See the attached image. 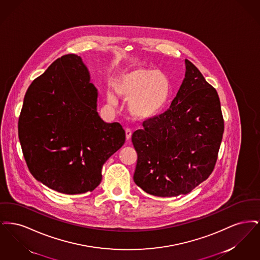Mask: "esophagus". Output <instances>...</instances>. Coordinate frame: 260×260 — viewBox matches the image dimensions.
<instances>
[{
  "label": "esophagus",
  "mask_w": 260,
  "mask_h": 260,
  "mask_svg": "<svg viewBox=\"0 0 260 260\" xmlns=\"http://www.w3.org/2000/svg\"><path fill=\"white\" fill-rule=\"evenodd\" d=\"M132 131L129 129V128H125V138H126V140H129L131 139V137H132Z\"/></svg>",
  "instance_id": "34e87169"
}]
</instances>
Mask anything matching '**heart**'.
<instances>
[{
  "label": "heart",
  "mask_w": 260,
  "mask_h": 260,
  "mask_svg": "<svg viewBox=\"0 0 260 260\" xmlns=\"http://www.w3.org/2000/svg\"><path fill=\"white\" fill-rule=\"evenodd\" d=\"M114 87L120 98L128 101L129 114L138 120L154 119L161 114L169 103L173 88L168 75L144 67L122 72ZM106 98L113 106L118 104V99L113 92H108Z\"/></svg>",
  "instance_id": "b5f03b06"
}]
</instances>
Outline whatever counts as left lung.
I'll return each mask as SVG.
<instances>
[{"instance_id": "left-lung-1", "label": "left lung", "mask_w": 260, "mask_h": 260, "mask_svg": "<svg viewBox=\"0 0 260 260\" xmlns=\"http://www.w3.org/2000/svg\"><path fill=\"white\" fill-rule=\"evenodd\" d=\"M185 77L170 108L133 134L134 180L150 195H186L212 173L224 132L214 87L185 59Z\"/></svg>"}]
</instances>
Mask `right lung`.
Instances as JSON below:
<instances>
[{
  "label": "right lung",
  "instance_id": "obj_1",
  "mask_svg": "<svg viewBox=\"0 0 260 260\" xmlns=\"http://www.w3.org/2000/svg\"><path fill=\"white\" fill-rule=\"evenodd\" d=\"M98 96L77 54L56 59L27 89L18 136L30 173L44 185L68 195L91 192L104 162L124 145L123 126L100 118Z\"/></svg>",
  "mask_w": 260,
  "mask_h": 260
}]
</instances>
